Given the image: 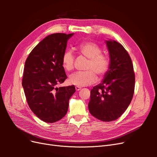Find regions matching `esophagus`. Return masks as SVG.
<instances>
[{
  "mask_svg": "<svg viewBox=\"0 0 157 157\" xmlns=\"http://www.w3.org/2000/svg\"><path fill=\"white\" fill-rule=\"evenodd\" d=\"M75 89H76V90H77V91H79V90L81 89V88L79 87V86H75Z\"/></svg>",
  "mask_w": 157,
  "mask_h": 157,
  "instance_id": "1",
  "label": "esophagus"
}]
</instances>
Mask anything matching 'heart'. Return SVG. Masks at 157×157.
Returning <instances> with one entry per match:
<instances>
[{
    "label": "heart",
    "mask_w": 157,
    "mask_h": 157,
    "mask_svg": "<svg viewBox=\"0 0 157 157\" xmlns=\"http://www.w3.org/2000/svg\"><path fill=\"white\" fill-rule=\"evenodd\" d=\"M78 51L88 62L83 73H77L70 76L69 84L76 86H86L96 82V76L99 78L103 77L109 67V59L102 54L100 46L92 42H84L78 46ZM62 65L65 71H71L74 68V56L73 52L66 50L62 56Z\"/></svg>",
    "instance_id": "heart-1"
}]
</instances>
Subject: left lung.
<instances>
[{"label": "left lung", "instance_id": "obj_1", "mask_svg": "<svg viewBox=\"0 0 157 157\" xmlns=\"http://www.w3.org/2000/svg\"><path fill=\"white\" fill-rule=\"evenodd\" d=\"M105 43L110 64L101 83L91 90L88 109L98 119L111 122L129 106L134 92L135 75L132 59L123 46L113 40Z\"/></svg>", "mask_w": 157, "mask_h": 157}]
</instances>
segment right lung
I'll return each instance as SVG.
<instances>
[{"label":"right lung","mask_w":157,"mask_h":157,"mask_svg":"<svg viewBox=\"0 0 157 157\" xmlns=\"http://www.w3.org/2000/svg\"><path fill=\"white\" fill-rule=\"evenodd\" d=\"M74 35L54 33L45 37L27 58L22 86L31 110L40 120L53 123L67 112L69 101L75 92L74 85L56 87L67 78L62 56L67 40Z\"/></svg>","instance_id":"obj_1"}]
</instances>
